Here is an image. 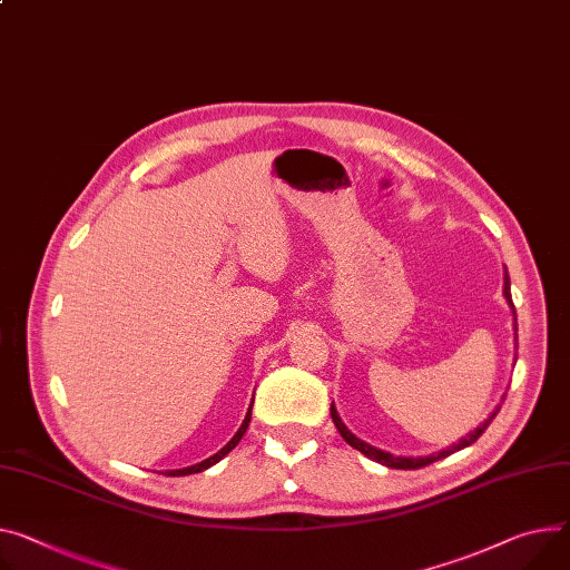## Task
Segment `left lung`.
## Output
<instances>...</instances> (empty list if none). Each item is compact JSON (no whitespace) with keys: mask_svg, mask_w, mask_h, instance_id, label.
I'll list each match as a JSON object with an SVG mask.
<instances>
[{"mask_svg":"<svg viewBox=\"0 0 570 570\" xmlns=\"http://www.w3.org/2000/svg\"><path fill=\"white\" fill-rule=\"evenodd\" d=\"M502 294H504V298H507V303H509V308H511L513 315H515L513 301H511V281H509L507 269H504V287H502ZM515 331H518V328H515ZM515 346H518V337H515ZM498 411H500V406H495V411H493L484 422H481V424H479L474 431H470L468 435H463L459 443L450 445L448 450H441V452L429 454V456H397V454H390V452H385V450H379V448H374V445L361 441L358 435H354L352 431L346 429V424H344V422L340 420V415H337L335 404H331V417H333V422H335L340 435L344 438V441H346L348 445H352L354 450H358L361 454H365L367 459H372V461H376V463H381V465H387V468H397V470H417V468H424V465H429V463H433V461H438V459H445V456H450V454H454V452H459V450L472 445V443L476 441V438L487 431V426H489L491 420L498 415Z\"/></svg>","mask_w":570,"mask_h":570,"instance_id":"1","label":"left lung"}]
</instances>
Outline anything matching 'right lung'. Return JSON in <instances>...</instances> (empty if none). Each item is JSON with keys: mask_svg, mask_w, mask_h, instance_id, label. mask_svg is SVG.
<instances>
[{"mask_svg": "<svg viewBox=\"0 0 570 570\" xmlns=\"http://www.w3.org/2000/svg\"><path fill=\"white\" fill-rule=\"evenodd\" d=\"M250 411H253V402H250V406H248V411H246V417H244V422H242V426L237 429V433L230 438V441L218 450L214 456H209V459H205V461H200V463H196V465H189V468H180V470H168V474L170 476H183V474H194V472H203V470H207V468H212L214 463H218L222 461L226 454H230L235 448H237V443L242 441V435L246 433V429H248V422H250Z\"/></svg>", "mask_w": 570, "mask_h": 570, "instance_id": "obj_1", "label": "right lung"}]
</instances>
